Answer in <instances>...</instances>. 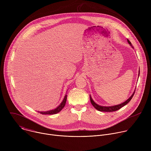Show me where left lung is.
Returning a JSON list of instances; mask_svg holds the SVG:
<instances>
[{"label":"left lung","instance_id":"8db88e82","mask_svg":"<svg viewBox=\"0 0 151 151\" xmlns=\"http://www.w3.org/2000/svg\"><path fill=\"white\" fill-rule=\"evenodd\" d=\"M127 41L129 43V44H130L132 47V43L130 42V41L128 39H127ZM132 48H133V47H132ZM139 74H140V71H139ZM134 93L135 91L134 92V93L131 96V97L129 98L127 100H126L125 102L120 104H118V105H116V106H100V105H98L97 104H96L94 101L92 99L91 97L90 96V101H91V103L92 104V105L95 107V108L99 111H101V112H114V111H118L119 109H120L121 107H122L126 105L129 101H130L133 98L134 94Z\"/></svg>","mask_w":151,"mask_h":151}]
</instances>
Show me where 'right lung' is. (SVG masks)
<instances>
[{"label":"right lung","mask_w":151,"mask_h":151,"mask_svg":"<svg viewBox=\"0 0 151 151\" xmlns=\"http://www.w3.org/2000/svg\"><path fill=\"white\" fill-rule=\"evenodd\" d=\"M66 100H67V95L65 96L64 97L63 101L61 103V104L55 108V109L51 110V111H47V112H38L41 114H44V115H53V114H55L58 113L60 111H61L62 110V109L64 107L66 104Z\"/></svg>","instance_id":"1"}]
</instances>
